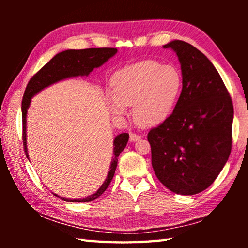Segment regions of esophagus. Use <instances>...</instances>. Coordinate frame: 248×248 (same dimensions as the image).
<instances>
[{
	"label": "esophagus",
	"mask_w": 248,
	"mask_h": 248,
	"mask_svg": "<svg viewBox=\"0 0 248 248\" xmlns=\"http://www.w3.org/2000/svg\"><path fill=\"white\" fill-rule=\"evenodd\" d=\"M140 138H141L140 134H137V133H130V141H132V142H134V141H138V140H140Z\"/></svg>",
	"instance_id": "34e87169"
}]
</instances>
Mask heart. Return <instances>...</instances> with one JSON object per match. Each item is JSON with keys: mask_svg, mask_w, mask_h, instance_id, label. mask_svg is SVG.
Wrapping results in <instances>:
<instances>
[{"mask_svg": "<svg viewBox=\"0 0 248 248\" xmlns=\"http://www.w3.org/2000/svg\"><path fill=\"white\" fill-rule=\"evenodd\" d=\"M110 108L123 114L132 106L136 123L152 127L164 121L174 110L183 90V78L173 65L143 60L119 69L111 78Z\"/></svg>", "mask_w": 248, "mask_h": 248, "instance_id": "1", "label": "heart"}]
</instances>
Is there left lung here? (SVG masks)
Returning a JSON list of instances; mask_svg holds the SVG:
<instances>
[{"mask_svg": "<svg viewBox=\"0 0 248 248\" xmlns=\"http://www.w3.org/2000/svg\"><path fill=\"white\" fill-rule=\"evenodd\" d=\"M177 53L183 90L174 111L148 133L159 182L179 195L199 194L215 182L232 150L233 103L219 72L190 44L164 46Z\"/></svg>", "mask_w": 248, "mask_h": 248, "instance_id": "left-lung-1", "label": "left lung"}]
</instances>
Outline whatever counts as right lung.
<instances>
[{"instance_id":"right-lung-1","label":"right lung","mask_w":248,"mask_h":248,"mask_svg":"<svg viewBox=\"0 0 248 248\" xmlns=\"http://www.w3.org/2000/svg\"><path fill=\"white\" fill-rule=\"evenodd\" d=\"M117 52L116 48H89L81 50H65L58 53L50 60L47 64L44 65L38 72L29 79L24 92L22 100V116H23V144L25 154L28 157L26 146V114L31 98L38 93L45 87L56 83L60 79L70 77H78V75H89L95 68H98L104 64L109 58H111ZM129 140V133H121L117 136L114 140V157L111 158V164L109 167L107 178L102 187L87 198L83 199H65V201L72 202H86L92 201L102 196L107 189L109 184L114 177L117 163H118L119 154L123 152Z\"/></svg>"}]
</instances>
